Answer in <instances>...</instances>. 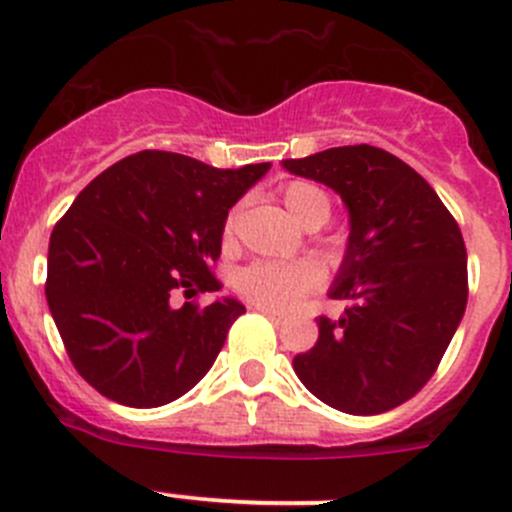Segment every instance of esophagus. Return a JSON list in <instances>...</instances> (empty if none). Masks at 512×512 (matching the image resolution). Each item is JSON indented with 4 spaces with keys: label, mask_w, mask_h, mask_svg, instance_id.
<instances>
[{
    "label": "esophagus",
    "mask_w": 512,
    "mask_h": 512,
    "mask_svg": "<svg viewBox=\"0 0 512 512\" xmlns=\"http://www.w3.org/2000/svg\"><path fill=\"white\" fill-rule=\"evenodd\" d=\"M252 309H257V312H262L267 319H272V322H275V324H285V317H282L280 312H275V309L260 307V304H252Z\"/></svg>",
    "instance_id": "34e87169"
}]
</instances>
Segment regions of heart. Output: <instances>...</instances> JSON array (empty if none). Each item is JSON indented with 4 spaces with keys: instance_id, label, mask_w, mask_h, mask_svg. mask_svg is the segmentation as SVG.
Here are the masks:
<instances>
[{
    "instance_id": "1",
    "label": "heart",
    "mask_w": 512,
    "mask_h": 512,
    "mask_svg": "<svg viewBox=\"0 0 512 512\" xmlns=\"http://www.w3.org/2000/svg\"><path fill=\"white\" fill-rule=\"evenodd\" d=\"M280 200L292 213L294 220H299L304 227H319L327 223L332 213V200L319 188L317 183L309 180H292L282 185ZM237 210H232L225 218L223 240L230 242L235 235ZM322 280V272L314 262H255L245 267L237 275V289L250 299L252 304H260L267 309H287L297 302L302 294L314 289Z\"/></svg>"
}]
</instances>
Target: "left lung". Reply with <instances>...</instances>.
<instances>
[{
  "instance_id": "8db88e82",
  "label": "left lung",
  "mask_w": 512,
  "mask_h": 512,
  "mask_svg": "<svg viewBox=\"0 0 512 512\" xmlns=\"http://www.w3.org/2000/svg\"><path fill=\"white\" fill-rule=\"evenodd\" d=\"M282 165L337 190L352 223L329 292L349 307L317 319V344L294 356V371L344 414L396 409L426 386L466 312L461 227L411 165L381 148H329Z\"/></svg>"
}]
</instances>
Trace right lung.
<instances>
[{"instance_id":"right-lung-1","label":"right lung","mask_w":512,"mask_h":512,"mask_svg":"<svg viewBox=\"0 0 512 512\" xmlns=\"http://www.w3.org/2000/svg\"><path fill=\"white\" fill-rule=\"evenodd\" d=\"M267 170L141 151L76 195L51 232L46 302L71 364L98 394L156 409L208 374L245 307H173V294L223 287L210 267L227 210Z\"/></svg>"}]
</instances>
